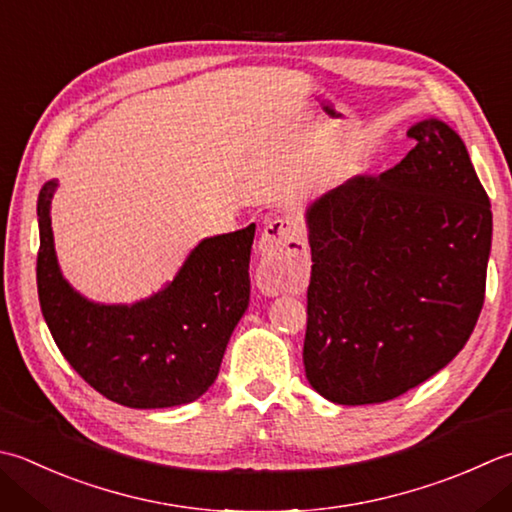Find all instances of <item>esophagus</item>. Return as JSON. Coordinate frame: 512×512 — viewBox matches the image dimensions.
<instances>
[{
	"instance_id": "esophagus-1",
	"label": "esophagus",
	"mask_w": 512,
	"mask_h": 512,
	"mask_svg": "<svg viewBox=\"0 0 512 512\" xmlns=\"http://www.w3.org/2000/svg\"><path fill=\"white\" fill-rule=\"evenodd\" d=\"M259 286L277 295L297 282L308 266V244L302 226L290 217H275L259 239Z\"/></svg>"
}]
</instances>
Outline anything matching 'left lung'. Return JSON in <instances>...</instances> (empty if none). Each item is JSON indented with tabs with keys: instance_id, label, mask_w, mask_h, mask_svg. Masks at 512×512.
<instances>
[{
	"instance_id": "8db88e82",
	"label": "left lung",
	"mask_w": 512,
	"mask_h": 512,
	"mask_svg": "<svg viewBox=\"0 0 512 512\" xmlns=\"http://www.w3.org/2000/svg\"><path fill=\"white\" fill-rule=\"evenodd\" d=\"M382 175L306 210L313 268L304 368L335 404H382L439 373L482 313L490 199L453 128L424 119Z\"/></svg>"
}]
</instances>
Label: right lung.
<instances>
[{
	"label": "right lung",
	"mask_w": 512,
	"mask_h": 512,
	"mask_svg": "<svg viewBox=\"0 0 512 512\" xmlns=\"http://www.w3.org/2000/svg\"><path fill=\"white\" fill-rule=\"evenodd\" d=\"M39 190L37 293L57 348L86 384L128 408L195 402L217 379L230 335L250 299L255 224L195 246L173 282L133 306L88 302L57 264L50 199Z\"/></svg>",
	"instance_id": "obj_1"
}]
</instances>
